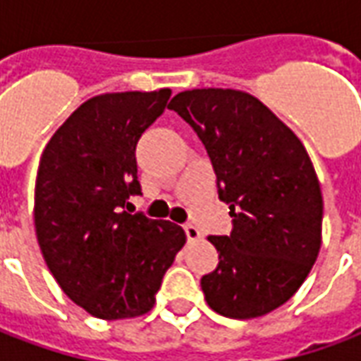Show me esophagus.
Masks as SVG:
<instances>
[{
	"mask_svg": "<svg viewBox=\"0 0 361 361\" xmlns=\"http://www.w3.org/2000/svg\"><path fill=\"white\" fill-rule=\"evenodd\" d=\"M183 230H185V235H188L189 242H197V240L201 238V232H199V228H195L193 224H185V226H183Z\"/></svg>",
	"mask_w": 361,
	"mask_h": 361,
	"instance_id": "obj_1",
	"label": "esophagus"
}]
</instances>
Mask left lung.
Segmentation results:
<instances>
[{
    "instance_id": "8db88e82",
    "label": "left lung",
    "mask_w": 361,
    "mask_h": 361,
    "mask_svg": "<svg viewBox=\"0 0 361 361\" xmlns=\"http://www.w3.org/2000/svg\"><path fill=\"white\" fill-rule=\"evenodd\" d=\"M168 108L211 157L234 230L209 235L219 267L201 279L212 311L253 319L286 303L321 247L323 195L303 142L265 104L234 89L183 90Z\"/></svg>"
}]
</instances>
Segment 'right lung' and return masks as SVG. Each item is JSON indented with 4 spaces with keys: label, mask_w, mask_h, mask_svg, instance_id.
<instances>
[{
    "label": "right lung",
    "mask_w": 361,
    "mask_h": 361,
    "mask_svg": "<svg viewBox=\"0 0 361 361\" xmlns=\"http://www.w3.org/2000/svg\"><path fill=\"white\" fill-rule=\"evenodd\" d=\"M170 89L108 92L82 102L46 145L35 228L46 265L79 307L106 321L145 315L185 243L181 226L123 211L141 195L135 147Z\"/></svg>",
    "instance_id": "1"
}]
</instances>
